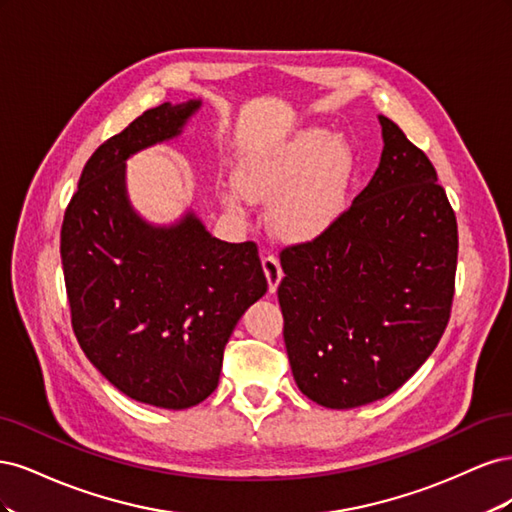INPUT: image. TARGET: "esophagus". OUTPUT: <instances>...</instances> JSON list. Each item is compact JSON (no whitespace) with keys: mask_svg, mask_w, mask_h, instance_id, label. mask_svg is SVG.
Instances as JSON below:
<instances>
[{"mask_svg":"<svg viewBox=\"0 0 512 512\" xmlns=\"http://www.w3.org/2000/svg\"><path fill=\"white\" fill-rule=\"evenodd\" d=\"M262 269H265L269 290L275 292L277 286H280V282H282V275H284L282 267H280V260H277L273 254H267L265 258H262Z\"/></svg>","mask_w":512,"mask_h":512,"instance_id":"34e87169","label":"esophagus"}]
</instances>
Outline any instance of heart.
Returning <instances> with one entry per match:
<instances>
[{
	"mask_svg": "<svg viewBox=\"0 0 512 512\" xmlns=\"http://www.w3.org/2000/svg\"><path fill=\"white\" fill-rule=\"evenodd\" d=\"M354 173L350 149L324 128H307L290 141L247 158L239 173V188L252 200H273L271 222L292 241L322 235L348 203ZM230 207H241L239 190L226 194Z\"/></svg>",
	"mask_w": 512,
	"mask_h": 512,
	"instance_id": "b5f03b06",
	"label": "heart"
}]
</instances>
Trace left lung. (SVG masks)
<instances>
[{
    "mask_svg": "<svg viewBox=\"0 0 512 512\" xmlns=\"http://www.w3.org/2000/svg\"><path fill=\"white\" fill-rule=\"evenodd\" d=\"M378 119L384 149L367 188L322 235L280 256L294 382L333 410L397 391L436 350L455 294V211L425 153Z\"/></svg>",
    "mask_w": 512,
    "mask_h": 512,
    "instance_id": "left-lung-1",
    "label": "left lung"
}]
</instances>
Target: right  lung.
<instances>
[{
	"label": "right lung",
	"mask_w": 512,
	"mask_h": 512,
	"mask_svg": "<svg viewBox=\"0 0 512 512\" xmlns=\"http://www.w3.org/2000/svg\"><path fill=\"white\" fill-rule=\"evenodd\" d=\"M200 100L164 102L104 141L61 224L72 329L87 359L141 404L185 410L220 382L239 318L267 292L254 241L211 237L190 211L153 226L126 192V160L181 134Z\"/></svg>",
	"instance_id": "obj_1"
}]
</instances>
